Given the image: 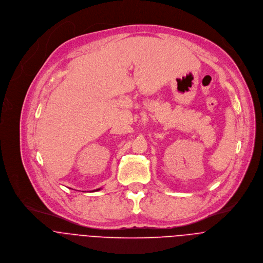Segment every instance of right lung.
Wrapping results in <instances>:
<instances>
[{
  "label": "right lung",
  "mask_w": 263,
  "mask_h": 263,
  "mask_svg": "<svg viewBox=\"0 0 263 263\" xmlns=\"http://www.w3.org/2000/svg\"><path fill=\"white\" fill-rule=\"evenodd\" d=\"M100 189H97V190H94V191H92V192H95V191H99Z\"/></svg>",
  "instance_id": "1"
}]
</instances>
